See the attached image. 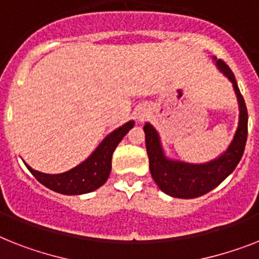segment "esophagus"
Here are the masks:
<instances>
[{
    "label": "esophagus",
    "mask_w": 259,
    "mask_h": 259,
    "mask_svg": "<svg viewBox=\"0 0 259 259\" xmlns=\"http://www.w3.org/2000/svg\"><path fill=\"white\" fill-rule=\"evenodd\" d=\"M149 115V110L148 108H144V107H142V108H139L138 114H136V117H138L139 121H144L147 117H148Z\"/></svg>",
    "instance_id": "esophagus-1"
}]
</instances>
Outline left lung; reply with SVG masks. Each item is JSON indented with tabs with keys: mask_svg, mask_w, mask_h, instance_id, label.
Returning a JSON list of instances; mask_svg holds the SVG:
<instances>
[{
	"mask_svg": "<svg viewBox=\"0 0 259 259\" xmlns=\"http://www.w3.org/2000/svg\"><path fill=\"white\" fill-rule=\"evenodd\" d=\"M220 71L229 79L237 95L240 106L238 127L232 143L225 152L217 159L204 164H191L170 160L165 156L160 143V136L152 124L145 123V147L149 159V170L157 187L168 196L176 198H196L214 189L225 180L237 164L245 151L247 139V110L243 96L241 95L234 74L225 62L213 57Z\"/></svg>",
	"mask_w": 259,
	"mask_h": 259,
	"instance_id": "obj_1",
	"label": "left lung"
}]
</instances>
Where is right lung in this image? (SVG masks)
Here are the masks:
<instances>
[{"label": "right lung", "instance_id": "right-lung-1", "mask_svg": "<svg viewBox=\"0 0 259 259\" xmlns=\"http://www.w3.org/2000/svg\"><path fill=\"white\" fill-rule=\"evenodd\" d=\"M134 124L135 121L131 120L116 128L108 136H106V139L100 143L99 147L91 153L90 157L67 172L59 175H48V173L34 170L26 163L25 165L42 185L57 193L67 194V196L90 193L102 187L107 181L111 172L112 153L117 144L121 142V139L134 127Z\"/></svg>", "mask_w": 259, "mask_h": 259}]
</instances>
